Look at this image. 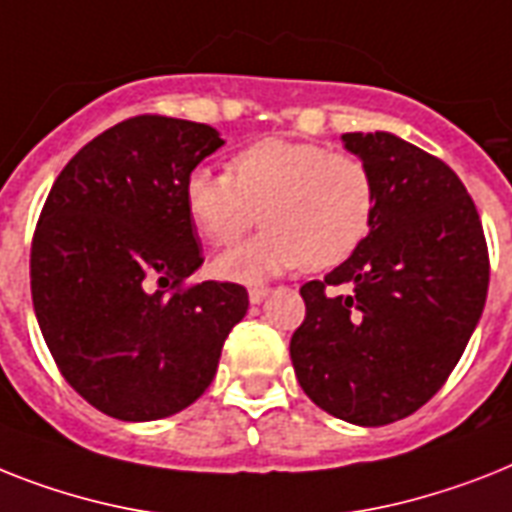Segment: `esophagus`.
Listing matches in <instances>:
<instances>
[{
	"instance_id": "34e87169",
	"label": "esophagus",
	"mask_w": 512,
	"mask_h": 512,
	"mask_svg": "<svg viewBox=\"0 0 512 512\" xmlns=\"http://www.w3.org/2000/svg\"><path fill=\"white\" fill-rule=\"evenodd\" d=\"M268 294H270L268 286H252V289H249V302H252V305H260Z\"/></svg>"
}]
</instances>
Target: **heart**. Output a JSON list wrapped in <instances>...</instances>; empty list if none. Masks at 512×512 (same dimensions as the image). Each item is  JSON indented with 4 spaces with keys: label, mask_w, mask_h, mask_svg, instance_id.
Wrapping results in <instances>:
<instances>
[{
    "label": "heart",
    "mask_w": 512,
    "mask_h": 512,
    "mask_svg": "<svg viewBox=\"0 0 512 512\" xmlns=\"http://www.w3.org/2000/svg\"><path fill=\"white\" fill-rule=\"evenodd\" d=\"M376 176L360 155L315 141L260 139L231 157L228 173L194 168L184 205L199 236L228 249L215 273L255 284L292 268L328 270L363 247L376 220Z\"/></svg>",
    "instance_id": "1"
}]
</instances>
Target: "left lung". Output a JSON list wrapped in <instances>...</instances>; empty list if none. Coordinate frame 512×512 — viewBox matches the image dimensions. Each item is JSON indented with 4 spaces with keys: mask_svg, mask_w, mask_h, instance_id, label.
Instances as JSON below:
<instances>
[{
    "mask_svg": "<svg viewBox=\"0 0 512 512\" xmlns=\"http://www.w3.org/2000/svg\"><path fill=\"white\" fill-rule=\"evenodd\" d=\"M376 176L363 247L307 281L289 355L318 407L357 426L413 415L458 365L489 289L484 228L458 173L392 134H344ZM347 285L344 295L328 288Z\"/></svg>",
    "mask_w": 512,
    "mask_h": 512,
    "instance_id": "obj_1",
    "label": "left lung"
}]
</instances>
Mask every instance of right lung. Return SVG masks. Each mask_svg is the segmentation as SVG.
Masks as SVG:
<instances>
[{
  "label": "right lung",
  "instance_id": "obj_1",
  "mask_svg": "<svg viewBox=\"0 0 512 512\" xmlns=\"http://www.w3.org/2000/svg\"><path fill=\"white\" fill-rule=\"evenodd\" d=\"M223 144L205 123L136 115L62 168L31 242V297L62 378L120 421L197 400L247 315L242 284H186L202 249L184 205L191 170Z\"/></svg>",
  "mask_w": 512,
  "mask_h": 512
}]
</instances>
